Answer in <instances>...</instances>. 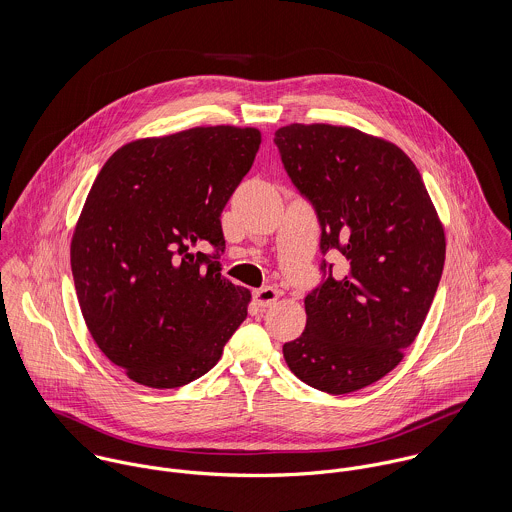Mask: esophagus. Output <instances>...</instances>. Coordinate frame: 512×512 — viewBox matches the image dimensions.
<instances>
[{"label": "esophagus", "instance_id": "1", "mask_svg": "<svg viewBox=\"0 0 512 512\" xmlns=\"http://www.w3.org/2000/svg\"><path fill=\"white\" fill-rule=\"evenodd\" d=\"M280 297V292L276 288H262V290H256L254 292V301L258 307H272Z\"/></svg>", "mask_w": 512, "mask_h": 512}]
</instances>
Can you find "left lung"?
Returning a JSON list of instances; mask_svg holds the SVG:
<instances>
[{
    "label": "left lung",
    "mask_w": 512,
    "mask_h": 512,
    "mask_svg": "<svg viewBox=\"0 0 512 512\" xmlns=\"http://www.w3.org/2000/svg\"><path fill=\"white\" fill-rule=\"evenodd\" d=\"M274 144L297 191L313 205L321 252L347 272L307 293L301 337L284 359L305 384L347 394L386 376L418 337L438 290L445 234L412 159L349 126L290 124Z\"/></svg>",
    "instance_id": "8db88e82"
}]
</instances>
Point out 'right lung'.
I'll return each mask as SVG.
<instances>
[{"instance_id":"add662e5","label":"right lung","mask_w":512,"mask_h":512,"mask_svg":"<svg viewBox=\"0 0 512 512\" xmlns=\"http://www.w3.org/2000/svg\"><path fill=\"white\" fill-rule=\"evenodd\" d=\"M260 142L256 128H191L130 142L100 169L74 228V288L94 343L134 382L197 380L246 319L250 292L220 274V213Z\"/></svg>"}]
</instances>
